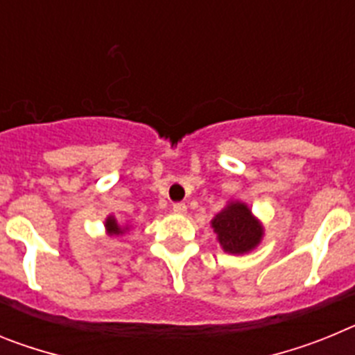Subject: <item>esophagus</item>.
Wrapping results in <instances>:
<instances>
[{
    "label": "esophagus",
    "mask_w": 355,
    "mask_h": 355,
    "mask_svg": "<svg viewBox=\"0 0 355 355\" xmlns=\"http://www.w3.org/2000/svg\"><path fill=\"white\" fill-rule=\"evenodd\" d=\"M172 209H174V213H178V215H184V213H187V205H184V202H175V205L172 206Z\"/></svg>",
    "instance_id": "esophagus-1"
}]
</instances>
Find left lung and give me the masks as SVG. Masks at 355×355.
Segmentation results:
<instances>
[{"instance_id":"8db88e82","label":"left lung","mask_w":355,"mask_h":355,"mask_svg":"<svg viewBox=\"0 0 355 355\" xmlns=\"http://www.w3.org/2000/svg\"><path fill=\"white\" fill-rule=\"evenodd\" d=\"M216 240L229 254H245L256 249L263 238V225L250 213L249 206L231 200L211 220Z\"/></svg>"}]
</instances>
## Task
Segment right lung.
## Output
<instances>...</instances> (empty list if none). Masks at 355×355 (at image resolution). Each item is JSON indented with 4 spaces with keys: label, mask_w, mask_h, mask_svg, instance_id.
Masks as SVG:
<instances>
[{
    "label": "right lung",
    "mask_w": 355,
    "mask_h": 355,
    "mask_svg": "<svg viewBox=\"0 0 355 355\" xmlns=\"http://www.w3.org/2000/svg\"><path fill=\"white\" fill-rule=\"evenodd\" d=\"M105 225H106V231H108L110 236H117V234H122L128 229V227H121V225H119V222L115 220V216H108L105 222Z\"/></svg>",
    "instance_id": "obj_1"
}]
</instances>
